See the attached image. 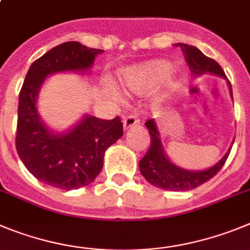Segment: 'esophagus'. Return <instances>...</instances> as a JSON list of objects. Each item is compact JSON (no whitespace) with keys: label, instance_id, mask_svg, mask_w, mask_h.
I'll return each mask as SVG.
<instances>
[{"label":"esophagus","instance_id":"obj_1","mask_svg":"<svg viewBox=\"0 0 250 250\" xmlns=\"http://www.w3.org/2000/svg\"><path fill=\"white\" fill-rule=\"evenodd\" d=\"M139 118L136 116V114H128L127 117H125V120H123V125H125V129H129L133 125H139Z\"/></svg>","mask_w":250,"mask_h":250}]
</instances>
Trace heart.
Instances as JSON below:
<instances>
[{"mask_svg":"<svg viewBox=\"0 0 250 250\" xmlns=\"http://www.w3.org/2000/svg\"><path fill=\"white\" fill-rule=\"evenodd\" d=\"M170 64L166 61H154L152 63L147 64L139 71V75L147 80H157L166 76L169 72Z\"/></svg>","mask_w":250,"mask_h":250,"instance_id":"b5f03b06","label":"heart"}]
</instances>
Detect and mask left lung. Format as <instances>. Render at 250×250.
Returning <instances> with one entry per match:
<instances>
[{
    "label": "left lung",
    "mask_w": 250,
    "mask_h": 250,
    "mask_svg": "<svg viewBox=\"0 0 250 250\" xmlns=\"http://www.w3.org/2000/svg\"><path fill=\"white\" fill-rule=\"evenodd\" d=\"M174 46L181 47L182 52L184 55V60L189 66L190 71L194 75H202V73H213L220 77L227 78L226 73L222 69V67L215 62L213 58L207 57L206 55L199 51L197 47L189 46L186 43H175ZM229 84V89L231 93V84L229 81H227ZM150 136V146L148 148L145 157L139 161V170L143 174L146 179L153 186L162 188V189L168 190H190L197 187L202 186L203 183L212 179L226 163L228 158L229 150L226 156L222 158V161L218 162L215 166H213L209 169L202 170V172H190V170L182 169L177 167L173 163H170L164 153L163 147L161 143V137H159L158 129L153 120H148L146 122Z\"/></svg>",
    "instance_id": "8db88e82"
}]
</instances>
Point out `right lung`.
<instances>
[{
    "instance_id": "obj_1",
    "label": "right lung",
    "mask_w": 250,
    "mask_h": 250,
    "mask_svg": "<svg viewBox=\"0 0 250 250\" xmlns=\"http://www.w3.org/2000/svg\"><path fill=\"white\" fill-rule=\"evenodd\" d=\"M101 52L75 41L58 44L31 64L20 91L16 149L33 177L58 189H78L96 179L105 149L123 136V123L120 116H86L68 133L53 134L38 117L36 98L47 76L89 68Z\"/></svg>"
}]
</instances>
